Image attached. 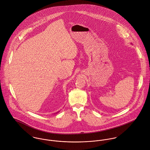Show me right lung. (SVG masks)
Wrapping results in <instances>:
<instances>
[{
  "mask_svg": "<svg viewBox=\"0 0 150 150\" xmlns=\"http://www.w3.org/2000/svg\"><path fill=\"white\" fill-rule=\"evenodd\" d=\"M59 112H60V111H59ZM59 112H57V113H59Z\"/></svg>",
  "mask_w": 150,
  "mask_h": 150,
  "instance_id": "add662e5",
  "label": "right lung"
}]
</instances>
